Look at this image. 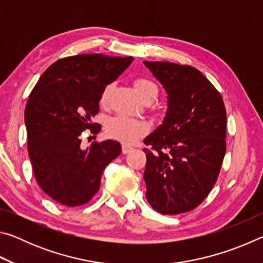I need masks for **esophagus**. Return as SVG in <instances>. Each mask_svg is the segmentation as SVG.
<instances>
[{
	"label": "esophagus",
	"instance_id": "1",
	"mask_svg": "<svg viewBox=\"0 0 263 263\" xmlns=\"http://www.w3.org/2000/svg\"><path fill=\"white\" fill-rule=\"evenodd\" d=\"M132 149H133V148L131 147L130 145H125V144H124V145L122 146V152H123L124 154H127V153H130Z\"/></svg>",
	"mask_w": 263,
	"mask_h": 263
}]
</instances>
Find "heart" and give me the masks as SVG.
I'll return each instance as SVG.
<instances>
[{
    "instance_id": "1",
    "label": "heart",
    "mask_w": 263,
    "mask_h": 263,
    "mask_svg": "<svg viewBox=\"0 0 263 263\" xmlns=\"http://www.w3.org/2000/svg\"><path fill=\"white\" fill-rule=\"evenodd\" d=\"M133 88L137 95L140 99L147 100L152 99L158 94V87L154 82L147 79H137L133 82ZM111 91V86H106L100 97V103L102 105L106 104L109 100ZM106 133L109 137L117 139L119 141L124 142V144H132L135 142L138 138L145 135L148 130V124L145 121H140V119H135L130 117H125V116H116V117L110 118L106 122Z\"/></svg>"
}]
</instances>
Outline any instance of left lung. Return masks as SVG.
Here are the masks:
<instances>
[{
  "mask_svg": "<svg viewBox=\"0 0 263 263\" xmlns=\"http://www.w3.org/2000/svg\"><path fill=\"white\" fill-rule=\"evenodd\" d=\"M167 92L162 123L144 139L146 198L162 215L199 205L215 185L226 152L221 95L191 66L144 61Z\"/></svg>",
  "mask_w": 263,
  "mask_h": 263,
  "instance_id": "left-lung-1",
  "label": "left lung"
}]
</instances>
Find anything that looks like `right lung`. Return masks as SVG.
<instances>
[{
	"label": "right lung",
	"instance_id": "right-lung-1",
	"mask_svg": "<svg viewBox=\"0 0 263 263\" xmlns=\"http://www.w3.org/2000/svg\"><path fill=\"white\" fill-rule=\"evenodd\" d=\"M132 57L79 54L55 61L39 78L25 106L28 152L38 184L55 202L86 204L100 189L106 164L122 152L115 140L81 147L92 127L102 90L131 65Z\"/></svg>",
	"mask_w": 263,
	"mask_h": 263
}]
</instances>
